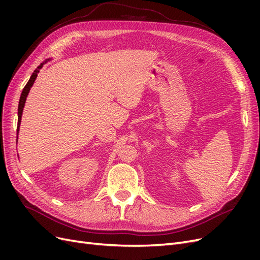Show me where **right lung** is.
<instances>
[{
    "instance_id": "right-lung-1",
    "label": "right lung",
    "mask_w": 260,
    "mask_h": 260,
    "mask_svg": "<svg viewBox=\"0 0 260 260\" xmlns=\"http://www.w3.org/2000/svg\"><path fill=\"white\" fill-rule=\"evenodd\" d=\"M51 58H48L46 60H44L43 62H41L40 66H38L37 69L35 70V72L32 73V75H31L29 81L27 82V84L25 85V88H23L22 92H21V95H20V99H19V104H18V122H17V139H18V132H19V127H20V121H21V115H22V111H23V107H25V103H26V100H27V96L29 94V91L31 89V86L34 85L37 77H38V74L39 72H40V69L43 67L44 64H46V62L50 61ZM18 141V140H17Z\"/></svg>"
}]
</instances>
